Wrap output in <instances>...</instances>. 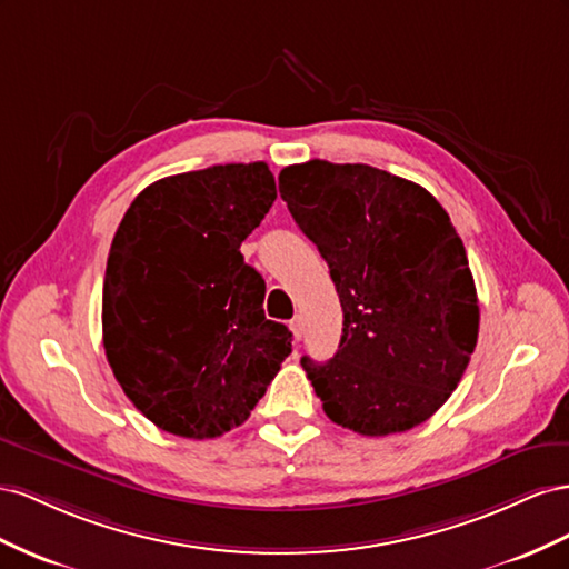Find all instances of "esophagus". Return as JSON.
Returning <instances> with one entry per match:
<instances>
[{
  "mask_svg": "<svg viewBox=\"0 0 569 569\" xmlns=\"http://www.w3.org/2000/svg\"><path fill=\"white\" fill-rule=\"evenodd\" d=\"M290 331H293V338H296V340L302 338V321H300V317L290 319Z\"/></svg>",
  "mask_w": 569,
  "mask_h": 569,
  "instance_id": "1",
  "label": "esophagus"
}]
</instances>
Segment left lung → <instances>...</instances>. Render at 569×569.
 <instances>
[{
	"instance_id": "obj_1",
	"label": "left lung",
	"mask_w": 569,
	"mask_h": 569,
	"mask_svg": "<svg viewBox=\"0 0 569 569\" xmlns=\"http://www.w3.org/2000/svg\"><path fill=\"white\" fill-rule=\"evenodd\" d=\"M279 190L343 307L338 352L300 360L323 412L362 436L427 421L479 336L475 279L446 209L400 176L323 159L286 167Z\"/></svg>"
}]
</instances>
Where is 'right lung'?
<instances>
[{"label": "right lung", "mask_w": 569, "mask_h": 569, "mask_svg": "<svg viewBox=\"0 0 569 569\" xmlns=\"http://www.w3.org/2000/svg\"><path fill=\"white\" fill-rule=\"evenodd\" d=\"M273 200V173L252 161L161 178L123 214L102 340L123 393L159 429L240 427L290 355L293 333L264 317V281L240 254Z\"/></svg>", "instance_id": "add662e5"}]
</instances>
